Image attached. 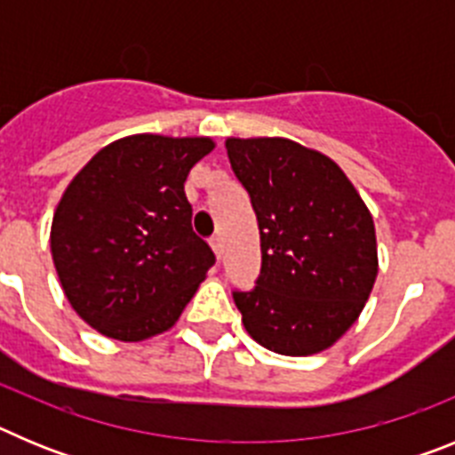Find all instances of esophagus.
<instances>
[{
	"mask_svg": "<svg viewBox=\"0 0 455 455\" xmlns=\"http://www.w3.org/2000/svg\"><path fill=\"white\" fill-rule=\"evenodd\" d=\"M209 246H212V251H214V255L220 259V255H223V239H220L219 235L212 236V239H209Z\"/></svg>",
	"mask_w": 455,
	"mask_h": 455,
	"instance_id": "obj_1",
	"label": "esophagus"
}]
</instances>
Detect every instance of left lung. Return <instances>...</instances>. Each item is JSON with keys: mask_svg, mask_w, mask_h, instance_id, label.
I'll list each match as a JSON object with an SVG mask.
<instances>
[{"mask_svg": "<svg viewBox=\"0 0 455 455\" xmlns=\"http://www.w3.org/2000/svg\"><path fill=\"white\" fill-rule=\"evenodd\" d=\"M251 193L262 273L235 291L246 332L280 355L331 348L357 321L378 275L373 219L331 156L284 136L225 140Z\"/></svg>", "mask_w": 455, "mask_h": 455, "instance_id": "left-lung-1", "label": "left lung"}]
</instances>
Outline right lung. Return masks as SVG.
Listing matches in <instances>:
<instances>
[{"instance_id":"add662e5","label":"right lung","mask_w":455,"mask_h":455,"mask_svg":"<svg viewBox=\"0 0 455 455\" xmlns=\"http://www.w3.org/2000/svg\"><path fill=\"white\" fill-rule=\"evenodd\" d=\"M209 136L132 134L104 146L56 204L50 248L63 293L118 341L171 331L214 264L191 228L184 182Z\"/></svg>"}]
</instances>
